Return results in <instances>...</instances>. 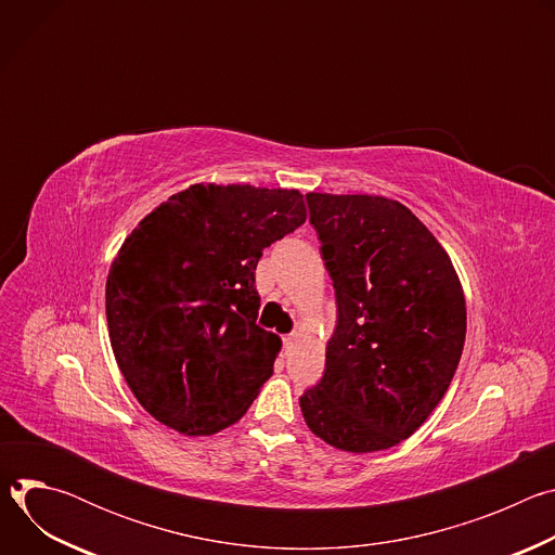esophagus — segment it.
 Here are the masks:
<instances>
[{
	"instance_id": "obj_1",
	"label": "esophagus",
	"mask_w": 555,
	"mask_h": 555,
	"mask_svg": "<svg viewBox=\"0 0 555 555\" xmlns=\"http://www.w3.org/2000/svg\"><path fill=\"white\" fill-rule=\"evenodd\" d=\"M294 340H296V336H294V334H289V336H285V338H283V345H285V347H289Z\"/></svg>"
}]
</instances>
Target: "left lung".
<instances>
[{
    "mask_svg": "<svg viewBox=\"0 0 555 555\" xmlns=\"http://www.w3.org/2000/svg\"><path fill=\"white\" fill-rule=\"evenodd\" d=\"M334 281L338 325L325 373L300 398L309 430L345 452L409 439L461 360L465 298L435 234L400 202L307 193Z\"/></svg>",
    "mask_w": 555,
    "mask_h": 555,
    "instance_id": "left-lung-1",
    "label": "left lung"
}]
</instances>
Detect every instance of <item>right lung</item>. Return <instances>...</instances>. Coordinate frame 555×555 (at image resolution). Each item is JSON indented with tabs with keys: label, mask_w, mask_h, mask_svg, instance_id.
<instances>
[{
	"label": "right lung",
	"mask_w": 555,
	"mask_h": 555,
	"mask_svg": "<svg viewBox=\"0 0 555 555\" xmlns=\"http://www.w3.org/2000/svg\"><path fill=\"white\" fill-rule=\"evenodd\" d=\"M305 219L294 189L193 184L131 230L105 309L118 369L151 417L191 437L244 417L281 351L257 325L255 270Z\"/></svg>",
	"instance_id": "add662e5"
}]
</instances>
